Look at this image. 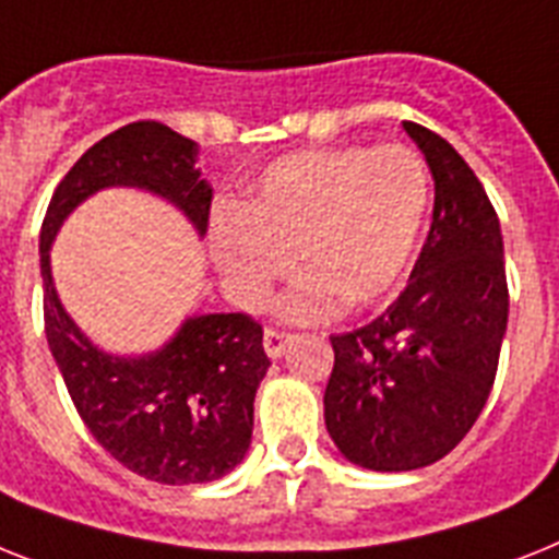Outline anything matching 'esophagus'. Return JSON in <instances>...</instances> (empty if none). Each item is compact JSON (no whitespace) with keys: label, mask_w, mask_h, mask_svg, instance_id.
Instances as JSON below:
<instances>
[{"label":"esophagus","mask_w":559,"mask_h":559,"mask_svg":"<svg viewBox=\"0 0 559 559\" xmlns=\"http://www.w3.org/2000/svg\"><path fill=\"white\" fill-rule=\"evenodd\" d=\"M294 343V334H288V331L283 329H265V336H262V345H265V352H269V357H283L285 352H288V345Z\"/></svg>","instance_id":"esophagus-1"}]
</instances>
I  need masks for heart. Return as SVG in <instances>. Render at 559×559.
<instances>
[{"label": "heart", "mask_w": 559, "mask_h": 559, "mask_svg": "<svg viewBox=\"0 0 559 559\" xmlns=\"http://www.w3.org/2000/svg\"><path fill=\"white\" fill-rule=\"evenodd\" d=\"M431 182L403 145L322 147L262 174L237 214L214 223V257L246 306H262L294 265L308 274L283 302L297 322L366 308L400 285L426 225Z\"/></svg>", "instance_id": "b5f03b06"}]
</instances>
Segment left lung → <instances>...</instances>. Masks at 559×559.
I'll return each mask as SVG.
<instances>
[{"label": "left lung", "instance_id": "8db88e82", "mask_svg": "<svg viewBox=\"0 0 559 559\" xmlns=\"http://www.w3.org/2000/svg\"><path fill=\"white\" fill-rule=\"evenodd\" d=\"M405 131L435 177V216L408 285L373 322L331 334L325 426L345 460L414 472L477 423L509 325L502 234L486 188L440 133Z\"/></svg>", "mask_w": 559, "mask_h": 559}]
</instances>
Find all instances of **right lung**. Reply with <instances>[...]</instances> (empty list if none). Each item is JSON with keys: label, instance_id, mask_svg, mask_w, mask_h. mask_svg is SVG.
Here are the masks:
<instances>
[{"label": "right lung", "instance_id": "obj_1", "mask_svg": "<svg viewBox=\"0 0 559 559\" xmlns=\"http://www.w3.org/2000/svg\"><path fill=\"white\" fill-rule=\"evenodd\" d=\"M197 142L163 122H131L76 159L41 219L45 334L76 412L114 460L154 483L191 486L228 474L251 445L253 396L271 359L248 313L188 320L163 352L119 359L87 343L50 280V242L85 197L108 186L147 188L207 230L211 186L200 179Z\"/></svg>", "mask_w": 559, "mask_h": 559}]
</instances>
